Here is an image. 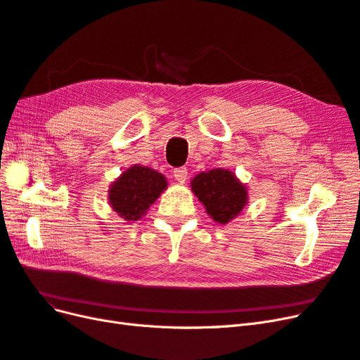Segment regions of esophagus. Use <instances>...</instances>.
Here are the masks:
<instances>
[{"instance_id": "34e87169", "label": "esophagus", "mask_w": 360, "mask_h": 360, "mask_svg": "<svg viewBox=\"0 0 360 360\" xmlns=\"http://www.w3.org/2000/svg\"><path fill=\"white\" fill-rule=\"evenodd\" d=\"M188 169L181 167V168H176L174 169V179H176L179 183H184L188 180Z\"/></svg>"}]
</instances>
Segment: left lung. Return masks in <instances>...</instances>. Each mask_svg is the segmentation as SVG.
<instances>
[{
  "mask_svg": "<svg viewBox=\"0 0 360 360\" xmlns=\"http://www.w3.org/2000/svg\"><path fill=\"white\" fill-rule=\"evenodd\" d=\"M191 188L209 216L222 225L240 214L248 204L246 186L228 169L216 168L200 172L191 181Z\"/></svg>",
  "mask_w": 360,
  "mask_h": 360,
  "instance_id": "left-lung-1",
  "label": "left lung"
}]
</instances>
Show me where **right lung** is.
<instances>
[{"instance_id":"obj_1","label":"right lung","mask_w":360,"mask_h":360,"mask_svg":"<svg viewBox=\"0 0 360 360\" xmlns=\"http://www.w3.org/2000/svg\"><path fill=\"white\" fill-rule=\"evenodd\" d=\"M165 176L148 167L134 165L123 171L111 186L108 198L124 221H138L167 189Z\"/></svg>"}]
</instances>
